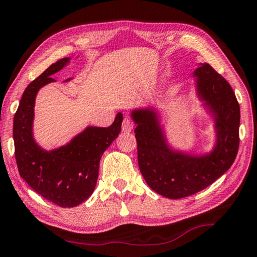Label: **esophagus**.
<instances>
[{
	"label": "esophagus",
	"mask_w": 257,
	"mask_h": 257,
	"mask_svg": "<svg viewBox=\"0 0 257 257\" xmlns=\"http://www.w3.org/2000/svg\"><path fill=\"white\" fill-rule=\"evenodd\" d=\"M132 130H133V122L127 117L123 118V121H122V132L130 133Z\"/></svg>",
	"instance_id": "1"
}]
</instances>
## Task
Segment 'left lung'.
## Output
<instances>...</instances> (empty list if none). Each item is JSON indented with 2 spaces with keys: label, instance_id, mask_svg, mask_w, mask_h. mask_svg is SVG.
<instances>
[{
  "label": "left lung",
  "instance_id": "1",
  "mask_svg": "<svg viewBox=\"0 0 257 257\" xmlns=\"http://www.w3.org/2000/svg\"><path fill=\"white\" fill-rule=\"evenodd\" d=\"M193 75L198 94L215 120L216 146L211 154L196 157L173 151L165 142L155 110L132 114L137 124L141 173L151 190L170 199L192 196L214 183L234 163L240 143V106L228 81L208 64H202Z\"/></svg>",
  "mask_w": 257,
  "mask_h": 257
}]
</instances>
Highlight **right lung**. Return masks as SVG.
I'll use <instances>...</instances> for the list:
<instances>
[{"label":"right lung","mask_w":257,"mask_h":257,"mask_svg":"<svg viewBox=\"0 0 257 257\" xmlns=\"http://www.w3.org/2000/svg\"><path fill=\"white\" fill-rule=\"evenodd\" d=\"M70 58H63L30 82L22 95L14 116V142L17 168L32 190L60 207H74L85 201L95 189L99 164L104 150L121 132V113L107 128L88 127L67 146L45 151L32 136L36 94L55 81L52 74L60 71Z\"/></svg>","instance_id":"add662e5"}]
</instances>
